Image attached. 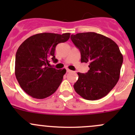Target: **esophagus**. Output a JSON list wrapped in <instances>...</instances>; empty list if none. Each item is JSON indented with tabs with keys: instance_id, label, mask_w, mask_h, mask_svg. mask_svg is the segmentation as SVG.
I'll list each match as a JSON object with an SVG mask.
<instances>
[{
	"instance_id": "1",
	"label": "esophagus",
	"mask_w": 135,
	"mask_h": 135,
	"mask_svg": "<svg viewBox=\"0 0 135 135\" xmlns=\"http://www.w3.org/2000/svg\"><path fill=\"white\" fill-rule=\"evenodd\" d=\"M66 72H67V73H71V72H73V71H72L71 70H70V69H66Z\"/></svg>"
}]
</instances>
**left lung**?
Masks as SVG:
<instances>
[{
    "label": "left lung",
    "instance_id": "8db88e82",
    "mask_svg": "<svg viewBox=\"0 0 135 135\" xmlns=\"http://www.w3.org/2000/svg\"><path fill=\"white\" fill-rule=\"evenodd\" d=\"M81 54V62L89 63L88 73H78L74 90L86 100L104 97L119 79L123 55L115 42L105 36L89 32L70 36Z\"/></svg>",
    "mask_w": 135,
    "mask_h": 135
}]
</instances>
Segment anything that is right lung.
<instances>
[{
	"label": "right lung",
	"instance_id": "1",
	"mask_svg": "<svg viewBox=\"0 0 135 135\" xmlns=\"http://www.w3.org/2000/svg\"><path fill=\"white\" fill-rule=\"evenodd\" d=\"M70 33L36 34L23 42L16 54L15 74L23 90L38 99L55 93L61 84L66 69L57 70L47 66L50 60L57 62V45L67 41Z\"/></svg>",
	"mask_w": 135,
	"mask_h": 135
}]
</instances>
